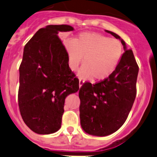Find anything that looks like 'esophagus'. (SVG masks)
<instances>
[{
	"mask_svg": "<svg viewBox=\"0 0 157 157\" xmlns=\"http://www.w3.org/2000/svg\"><path fill=\"white\" fill-rule=\"evenodd\" d=\"M85 82V81L83 79H82V78H80L79 79V87H82V86L83 85V83Z\"/></svg>",
	"mask_w": 157,
	"mask_h": 157,
	"instance_id": "esophagus-1",
	"label": "esophagus"
}]
</instances>
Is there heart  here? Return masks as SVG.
<instances>
[{"label": "heart", "mask_w": 157, "mask_h": 157, "mask_svg": "<svg viewBox=\"0 0 157 157\" xmlns=\"http://www.w3.org/2000/svg\"><path fill=\"white\" fill-rule=\"evenodd\" d=\"M64 43L71 71H76L85 59L78 72L82 78L105 79L116 70L122 55L119 40L98 33H82L74 41L65 40Z\"/></svg>", "instance_id": "obj_1"}]
</instances>
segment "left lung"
Listing matches in <instances>:
<instances>
[{"instance_id": "8db88e82", "label": "left lung", "mask_w": 157, "mask_h": 157, "mask_svg": "<svg viewBox=\"0 0 157 157\" xmlns=\"http://www.w3.org/2000/svg\"><path fill=\"white\" fill-rule=\"evenodd\" d=\"M121 40L125 52L116 70L95 84L86 82L80 88V122L83 130L105 136L124 124L136 95L139 66L133 52L116 33L105 31Z\"/></svg>"}]
</instances>
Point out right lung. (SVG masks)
<instances>
[{"mask_svg": "<svg viewBox=\"0 0 157 157\" xmlns=\"http://www.w3.org/2000/svg\"><path fill=\"white\" fill-rule=\"evenodd\" d=\"M73 30L70 25H48L38 30L24 48L19 68V109L25 124L38 134L60 129L65 98L79 89L58 36L60 31Z\"/></svg>", "mask_w": 157, "mask_h": 157, "instance_id": "add662e5", "label": "right lung"}]
</instances>
